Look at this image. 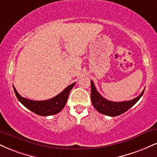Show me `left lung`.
Masks as SVG:
<instances>
[{"mask_svg": "<svg viewBox=\"0 0 157 157\" xmlns=\"http://www.w3.org/2000/svg\"><path fill=\"white\" fill-rule=\"evenodd\" d=\"M91 100L94 107L98 112L110 117L118 116L127 111L137 102L145 91L144 89L137 97L129 101L113 102L106 100L100 94L92 80H91Z\"/></svg>", "mask_w": 157, "mask_h": 157, "instance_id": "8db88e82", "label": "left lung"}]
</instances>
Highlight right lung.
<instances>
[{
  "label": "right lung",
  "mask_w": 157,
  "mask_h": 157,
  "mask_svg": "<svg viewBox=\"0 0 157 157\" xmlns=\"http://www.w3.org/2000/svg\"><path fill=\"white\" fill-rule=\"evenodd\" d=\"M76 82L69 85L62 92L53 98L43 101H35L24 98L19 94L13 86L17 98L25 107L40 116H50L59 113L66 105L68 94Z\"/></svg>",
  "instance_id": "right-lung-1"
}]
</instances>
